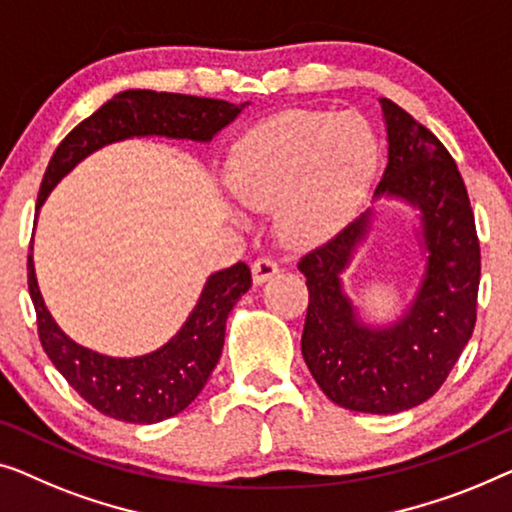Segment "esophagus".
I'll use <instances>...</instances> for the list:
<instances>
[{
    "mask_svg": "<svg viewBox=\"0 0 512 512\" xmlns=\"http://www.w3.org/2000/svg\"><path fill=\"white\" fill-rule=\"evenodd\" d=\"M278 273V262L273 257H257L253 262V280L255 285H262Z\"/></svg>",
    "mask_w": 512,
    "mask_h": 512,
    "instance_id": "obj_1",
    "label": "esophagus"
}]
</instances>
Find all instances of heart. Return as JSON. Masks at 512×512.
I'll return each instance as SVG.
<instances>
[{"instance_id": "b5f03b06", "label": "heart", "mask_w": 512, "mask_h": 512, "mask_svg": "<svg viewBox=\"0 0 512 512\" xmlns=\"http://www.w3.org/2000/svg\"><path fill=\"white\" fill-rule=\"evenodd\" d=\"M376 162V136L362 118L292 111L236 143L227 178L243 204L276 206L278 232L290 246H315L350 218Z\"/></svg>"}]
</instances>
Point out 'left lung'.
Here are the masks:
<instances>
[{
  "instance_id": "obj_1",
  "label": "left lung",
  "mask_w": 512,
  "mask_h": 512,
  "mask_svg": "<svg viewBox=\"0 0 512 512\" xmlns=\"http://www.w3.org/2000/svg\"><path fill=\"white\" fill-rule=\"evenodd\" d=\"M387 169L376 197L420 208L427 248L422 285L406 315L369 327L341 290V273L369 229V211L299 259L308 311L301 355L327 397L359 413L392 415L441 390L475 327L480 243L469 192L441 141L390 99Z\"/></svg>"
}]
</instances>
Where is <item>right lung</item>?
<instances>
[{"mask_svg": "<svg viewBox=\"0 0 512 512\" xmlns=\"http://www.w3.org/2000/svg\"><path fill=\"white\" fill-rule=\"evenodd\" d=\"M246 104L222 99L174 95L155 90H125L109 99L81 125L64 136L50 157L39 187L37 211L50 190L106 143L132 136H169V139L211 141ZM27 285L37 311L43 350L67 383L99 413L122 422L153 424L185 410L204 390L225 345L227 315L241 294L253 285L248 264H234L213 273L181 331L160 350L141 357H106L71 341L50 318L27 257Z\"/></svg>", "mask_w": 512, "mask_h": 512, "instance_id": "add662e5", "label": "right lung"}]
</instances>
